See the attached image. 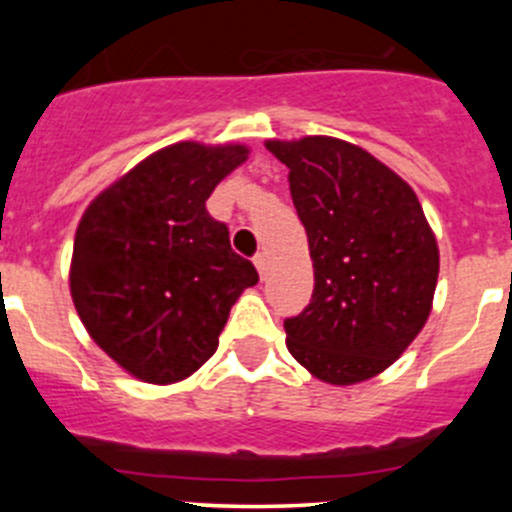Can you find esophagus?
Masks as SVG:
<instances>
[{"label": "esophagus", "instance_id": "esophagus-1", "mask_svg": "<svg viewBox=\"0 0 512 512\" xmlns=\"http://www.w3.org/2000/svg\"><path fill=\"white\" fill-rule=\"evenodd\" d=\"M255 267H257V272H260V277H265V272H267V255H265V252L255 255Z\"/></svg>", "mask_w": 512, "mask_h": 512}]
</instances>
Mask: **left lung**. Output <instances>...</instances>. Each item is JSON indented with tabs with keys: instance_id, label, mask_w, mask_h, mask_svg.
Listing matches in <instances>:
<instances>
[{
	"instance_id": "8db88e82",
	"label": "left lung",
	"mask_w": 512,
	"mask_h": 512,
	"mask_svg": "<svg viewBox=\"0 0 512 512\" xmlns=\"http://www.w3.org/2000/svg\"><path fill=\"white\" fill-rule=\"evenodd\" d=\"M307 230L314 292L285 322L314 379L352 386L389 369L433 307L438 242L414 188L364 148L332 136L272 138Z\"/></svg>"
}]
</instances>
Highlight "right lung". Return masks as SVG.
<instances>
[{"mask_svg":"<svg viewBox=\"0 0 512 512\" xmlns=\"http://www.w3.org/2000/svg\"><path fill=\"white\" fill-rule=\"evenodd\" d=\"M250 156L242 143L180 141L96 195L76 227L69 289L86 332L123 371L178 384L218 349L257 270L205 210Z\"/></svg>","mask_w":512,"mask_h":512,"instance_id":"obj_1","label":"right lung"}]
</instances>
